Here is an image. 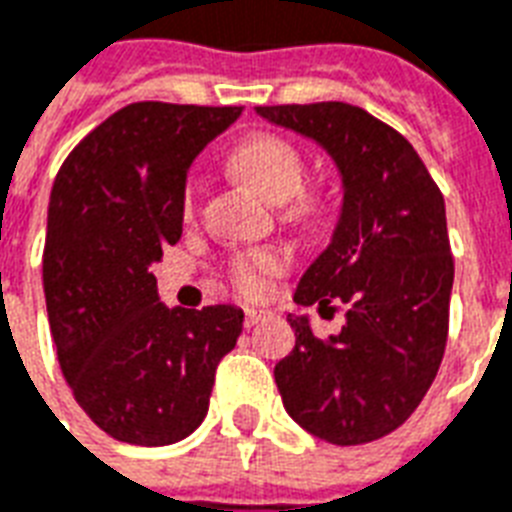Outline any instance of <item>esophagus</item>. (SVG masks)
<instances>
[{
	"instance_id": "obj_1",
	"label": "esophagus",
	"mask_w": 512,
	"mask_h": 512,
	"mask_svg": "<svg viewBox=\"0 0 512 512\" xmlns=\"http://www.w3.org/2000/svg\"><path fill=\"white\" fill-rule=\"evenodd\" d=\"M265 317H271V311H268V308H247V311H244V325L255 327L260 325Z\"/></svg>"
}]
</instances>
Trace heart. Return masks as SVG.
Segmentation results:
<instances>
[{
  "label": "heart",
  "mask_w": 512,
  "mask_h": 512,
  "mask_svg": "<svg viewBox=\"0 0 512 512\" xmlns=\"http://www.w3.org/2000/svg\"><path fill=\"white\" fill-rule=\"evenodd\" d=\"M230 163L241 177L249 179L257 190H263L273 201L292 198L306 179V158H303L300 147H295L290 139L268 134V131L241 139L230 152ZM198 195H201L198 179H187L185 198H182L187 217L198 209ZM300 209L303 212L311 209V201H303ZM282 271L284 255L276 249H247V252H236L228 260L230 284L239 295H247V298L260 295L268 287V279Z\"/></svg>",
  "instance_id": "heart-1"
}]
</instances>
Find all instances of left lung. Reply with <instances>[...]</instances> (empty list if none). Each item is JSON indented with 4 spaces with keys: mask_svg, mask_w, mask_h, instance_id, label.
<instances>
[{
    "mask_svg": "<svg viewBox=\"0 0 512 512\" xmlns=\"http://www.w3.org/2000/svg\"><path fill=\"white\" fill-rule=\"evenodd\" d=\"M276 126L311 136L343 177L333 244L300 276L295 300L343 308L322 341L290 314L295 349L273 376L300 427L362 446L395 432L435 381L448 341L454 255L443 193L400 131L343 101L257 107Z\"/></svg>",
    "mask_w": 512,
    "mask_h": 512,
    "instance_id": "obj_1",
    "label": "left lung"
}]
</instances>
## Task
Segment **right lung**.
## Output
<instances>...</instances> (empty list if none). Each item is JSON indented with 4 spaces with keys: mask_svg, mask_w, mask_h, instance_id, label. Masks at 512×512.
<instances>
[{
    "mask_svg": "<svg viewBox=\"0 0 512 512\" xmlns=\"http://www.w3.org/2000/svg\"><path fill=\"white\" fill-rule=\"evenodd\" d=\"M241 107L136 101L66 155L48 209L42 284L58 365L96 427L134 446L187 438L244 311L169 308L150 263L182 236L187 166Z\"/></svg>",
    "mask_w": 512,
    "mask_h": 512,
    "instance_id": "obj_1",
    "label": "right lung"
}]
</instances>
